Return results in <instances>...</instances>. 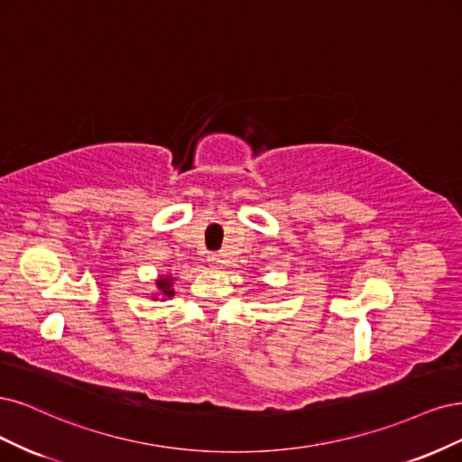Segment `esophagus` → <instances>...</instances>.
I'll use <instances>...</instances> for the list:
<instances>
[{"label": "esophagus", "mask_w": 462, "mask_h": 462, "mask_svg": "<svg viewBox=\"0 0 462 462\" xmlns=\"http://www.w3.org/2000/svg\"><path fill=\"white\" fill-rule=\"evenodd\" d=\"M207 261H209L211 266H218L222 263V255L220 253H209V255H207Z\"/></svg>", "instance_id": "1"}]
</instances>
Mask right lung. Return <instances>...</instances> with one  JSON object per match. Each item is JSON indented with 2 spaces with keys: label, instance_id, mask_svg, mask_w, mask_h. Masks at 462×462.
<instances>
[{
  "label": "right lung",
  "instance_id": "obj_1",
  "mask_svg": "<svg viewBox=\"0 0 462 462\" xmlns=\"http://www.w3.org/2000/svg\"><path fill=\"white\" fill-rule=\"evenodd\" d=\"M171 286H172V278L171 276L157 280V290H159V295H162V297H172L174 295V290Z\"/></svg>",
  "mask_w": 462,
  "mask_h": 462
}]
</instances>
